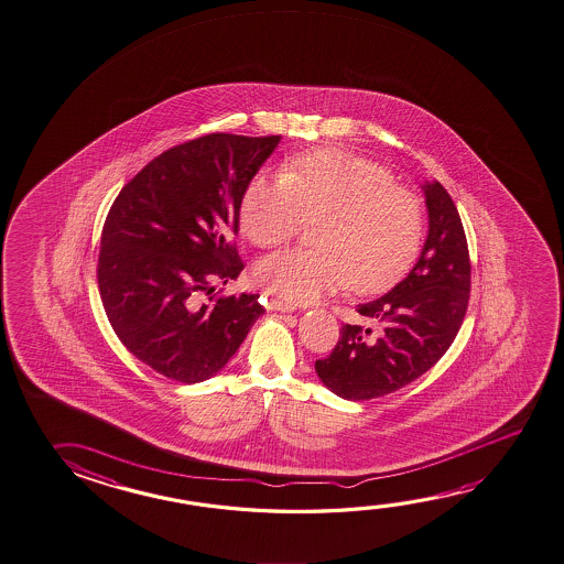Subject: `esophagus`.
<instances>
[{"mask_svg":"<svg viewBox=\"0 0 564 564\" xmlns=\"http://www.w3.org/2000/svg\"><path fill=\"white\" fill-rule=\"evenodd\" d=\"M268 308H271V311H279V313H293V311H296V305H293V303H286V301H281V299H271L268 303Z\"/></svg>","mask_w":564,"mask_h":564,"instance_id":"1","label":"esophagus"}]
</instances>
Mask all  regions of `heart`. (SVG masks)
<instances>
[{"label":"heart","instance_id":"heart-1","mask_svg":"<svg viewBox=\"0 0 564 564\" xmlns=\"http://www.w3.org/2000/svg\"><path fill=\"white\" fill-rule=\"evenodd\" d=\"M306 223H321L318 250L281 251L258 265L259 283L291 303L388 285L415 258L423 210L386 166L321 149L289 159L281 175L253 176L241 196V231L259 248H278Z\"/></svg>","mask_w":564,"mask_h":564}]
</instances>
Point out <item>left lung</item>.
<instances>
[{
    "mask_svg": "<svg viewBox=\"0 0 564 564\" xmlns=\"http://www.w3.org/2000/svg\"><path fill=\"white\" fill-rule=\"evenodd\" d=\"M429 234L415 268L389 293L356 311L370 323L344 324L330 356L314 370L350 401L405 388L441 360L460 330L470 299V256L460 214L438 181L421 186Z\"/></svg>",
    "mask_w": 564,
    "mask_h": 564,
    "instance_id": "left-lung-1",
    "label": "left lung"
}]
</instances>
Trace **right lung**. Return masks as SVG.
Instances as JSON below:
<instances>
[{
  "label": "right lung",
  "mask_w": 564,
  "mask_h": 564,
  "mask_svg": "<svg viewBox=\"0 0 564 564\" xmlns=\"http://www.w3.org/2000/svg\"><path fill=\"white\" fill-rule=\"evenodd\" d=\"M279 139H191L143 166L111 204L98 258L104 308L121 344L165 378H213L265 313L251 293L203 295L243 269L241 196Z\"/></svg>",
  "instance_id": "right-lung-1"
}]
</instances>
